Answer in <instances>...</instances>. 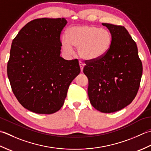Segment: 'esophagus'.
<instances>
[{
  "label": "esophagus",
  "mask_w": 151,
  "mask_h": 151,
  "mask_svg": "<svg viewBox=\"0 0 151 151\" xmlns=\"http://www.w3.org/2000/svg\"><path fill=\"white\" fill-rule=\"evenodd\" d=\"M79 66H80V68H81V71L82 72L83 70V67H84V65L85 64L83 63L81 61H79Z\"/></svg>",
  "instance_id": "1"
}]
</instances>
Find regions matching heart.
Instances as JSON below:
<instances>
[{
    "label": "heart",
    "mask_w": 151,
    "mask_h": 151,
    "mask_svg": "<svg viewBox=\"0 0 151 151\" xmlns=\"http://www.w3.org/2000/svg\"><path fill=\"white\" fill-rule=\"evenodd\" d=\"M111 42V35L108 30L92 25L72 27L68 30L67 35L61 38L64 50L72 53V47L78 48L80 57L88 60L104 56L109 51Z\"/></svg>",
    "instance_id": "1"
}]
</instances>
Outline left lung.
<instances>
[{
  "label": "left lung",
  "instance_id": "obj_1",
  "mask_svg": "<svg viewBox=\"0 0 151 151\" xmlns=\"http://www.w3.org/2000/svg\"><path fill=\"white\" fill-rule=\"evenodd\" d=\"M111 35L107 53L98 59L85 60L90 102L101 113H110L129 105L139 90L143 66L136 42L124 27L102 23Z\"/></svg>",
  "mask_w": 151,
  "mask_h": 151
}]
</instances>
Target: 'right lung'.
<instances>
[{
    "label": "right lung",
    "instance_id": "1",
    "mask_svg": "<svg viewBox=\"0 0 151 151\" xmlns=\"http://www.w3.org/2000/svg\"><path fill=\"white\" fill-rule=\"evenodd\" d=\"M64 18H40L26 24L12 42L7 73L24 108L52 114L63 106L68 87L81 72L78 59L60 56Z\"/></svg>",
    "mask_w": 151,
    "mask_h": 151
}]
</instances>
